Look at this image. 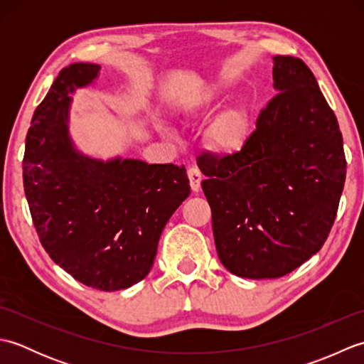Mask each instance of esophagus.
Here are the masks:
<instances>
[{"label":"esophagus","mask_w":364,"mask_h":364,"mask_svg":"<svg viewBox=\"0 0 364 364\" xmlns=\"http://www.w3.org/2000/svg\"><path fill=\"white\" fill-rule=\"evenodd\" d=\"M188 178H189V181H191V189L194 191V192H198L200 191V184H202V180H203L202 172H200L197 167H189Z\"/></svg>","instance_id":"esophagus-1"}]
</instances>
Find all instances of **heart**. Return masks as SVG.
Returning <instances> with one entry per match:
<instances>
[{"label": "heart", "instance_id": "heart-1", "mask_svg": "<svg viewBox=\"0 0 364 364\" xmlns=\"http://www.w3.org/2000/svg\"><path fill=\"white\" fill-rule=\"evenodd\" d=\"M218 98V89L210 87L203 92H200L194 98L184 102L181 106V111L184 112H196L198 109L210 106ZM162 133H168V131L161 127ZM250 136V119L247 111L242 107H233L223 114H220L215 119L211 127L208 128V142H210L211 149L219 153H235L239 151L245 145L247 139Z\"/></svg>", "mask_w": 364, "mask_h": 364}]
</instances>
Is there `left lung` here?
Wrapping results in <instances>:
<instances>
[{
  "label": "left lung",
  "mask_w": 364,
  "mask_h": 364,
  "mask_svg": "<svg viewBox=\"0 0 364 364\" xmlns=\"http://www.w3.org/2000/svg\"><path fill=\"white\" fill-rule=\"evenodd\" d=\"M274 89L241 150L197 164L219 259L252 280L292 272L321 250L346 181L343 136L314 75L274 58Z\"/></svg>",
  "instance_id": "obj_1"
}]
</instances>
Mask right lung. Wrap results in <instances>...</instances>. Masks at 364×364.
<instances>
[{"instance_id": "1", "label": "right lung", "mask_w": 364, "mask_h": 364, "mask_svg": "<svg viewBox=\"0 0 364 364\" xmlns=\"http://www.w3.org/2000/svg\"><path fill=\"white\" fill-rule=\"evenodd\" d=\"M98 64L63 68L31 120L23 186L38 239L75 280L119 291L149 275L162 230L191 194L186 168L81 153L68 131L72 94Z\"/></svg>"}]
</instances>
